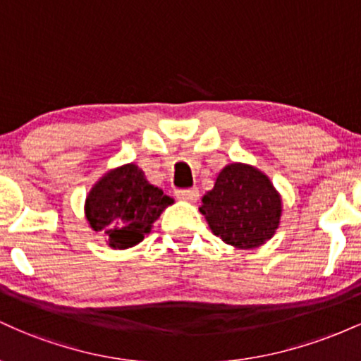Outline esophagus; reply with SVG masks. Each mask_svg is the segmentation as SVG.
I'll return each mask as SVG.
<instances>
[{"mask_svg":"<svg viewBox=\"0 0 361 361\" xmlns=\"http://www.w3.org/2000/svg\"><path fill=\"white\" fill-rule=\"evenodd\" d=\"M178 198L183 202H188V204H193V202L198 200V190L197 188L181 190V192H178Z\"/></svg>","mask_w":361,"mask_h":361,"instance_id":"34e87169","label":"esophagus"}]
</instances>
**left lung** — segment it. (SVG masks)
Returning a JSON list of instances; mask_svg holds the SVG:
<instances>
[{"label":"left lung","instance_id":"left-lung-1","mask_svg":"<svg viewBox=\"0 0 361 361\" xmlns=\"http://www.w3.org/2000/svg\"><path fill=\"white\" fill-rule=\"evenodd\" d=\"M210 231L238 250H256L279 231L283 202L270 176L247 163L226 164L202 197Z\"/></svg>","mask_w":361,"mask_h":361}]
</instances>
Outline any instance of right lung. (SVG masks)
Wrapping results in <instances>:
<instances>
[{"label":"right lung","mask_w":361,"mask_h":361,"mask_svg":"<svg viewBox=\"0 0 361 361\" xmlns=\"http://www.w3.org/2000/svg\"><path fill=\"white\" fill-rule=\"evenodd\" d=\"M175 204L151 185L135 163L111 168L91 186L85 217L94 233L105 235L111 250H128L152 231L159 215Z\"/></svg>","instance_id":"obj_1"}]
</instances>
